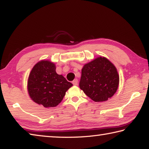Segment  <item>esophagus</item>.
<instances>
[{
  "label": "esophagus",
  "instance_id": "obj_1",
  "mask_svg": "<svg viewBox=\"0 0 149 149\" xmlns=\"http://www.w3.org/2000/svg\"><path fill=\"white\" fill-rule=\"evenodd\" d=\"M72 84H74V85H77V84H78V80H77V79H75L74 81H73Z\"/></svg>",
  "mask_w": 149,
  "mask_h": 149
}]
</instances>
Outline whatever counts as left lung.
<instances>
[{"instance_id":"left-lung-1","label":"left lung","mask_w":149,"mask_h":149,"mask_svg":"<svg viewBox=\"0 0 149 149\" xmlns=\"http://www.w3.org/2000/svg\"><path fill=\"white\" fill-rule=\"evenodd\" d=\"M119 85V75L113 64L104 57H99L85 64L81 70L80 89L95 102L112 97Z\"/></svg>"}]
</instances>
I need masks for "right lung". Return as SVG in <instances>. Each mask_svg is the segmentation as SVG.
<instances>
[{"mask_svg": "<svg viewBox=\"0 0 149 149\" xmlns=\"http://www.w3.org/2000/svg\"><path fill=\"white\" fill-rule=\"evenodd\" d=\"M72 86L64 76L56 74L54 64L48 60H42L34 65L27 82L31 99L45 108L56 107Z\"/></svg>", "mask_w": 149, "mask_h": 149, "instance_id": "right-lung-1", "label": "right lung"}]
</instances>
